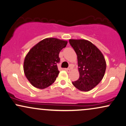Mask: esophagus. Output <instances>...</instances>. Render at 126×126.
<instances>
[{"label": "esophagus", "mask_w": 126, "mask_h": 126, "mask_svg": "<svg viewBox=\"0 0 126 126\" xmlns=\"http://www.w3.org/2000/svg\"><path fill=\"white\" fill-rule=\"evenodd\" d=\"M64 70H66L67 73H70V68H65Z\"/></svg>", "instance_id": "esophagus-1"}]
</instances>
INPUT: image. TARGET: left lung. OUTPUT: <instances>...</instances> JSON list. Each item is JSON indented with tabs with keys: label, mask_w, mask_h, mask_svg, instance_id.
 Instances as JSON below:
<instances>
[{
	"label": "left lung",
	"mask_w": 126,
	"mask_h": 126,
	"mask_svg": "<svg viewBox=\"0 0 126 126\" xmlns=\"http://www.w3.org/2000/svg\"><path fill=\"white\" fill-rule=\"evenodd\" d=\"M70 44L77 55L79 77L73 82L81 91H89L101 82L106 71L103 54L92 43L85 39H69Z\"/></svg>",
	"instance_id": "1"
}]
</instances>
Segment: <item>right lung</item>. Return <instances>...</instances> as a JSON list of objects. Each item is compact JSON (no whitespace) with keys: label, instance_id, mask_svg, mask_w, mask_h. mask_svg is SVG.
<instances>
[{"label":"right lung","instance_id":"add662e5","mask_svg":"<svg viewBox=\"0 0 126 126\" xmlns=\"http://www.w3.org/2000/svg\"><path fill=\"white\" fill-rule=\"evenodd\" d=\"M67 41L55 38L43 39L30 49L24 61V72L35 88L44 89L52 85L58 76L57 63L60 50Z\"/></svg>","mask_w":126,"mask_h":126}]
</instances>
